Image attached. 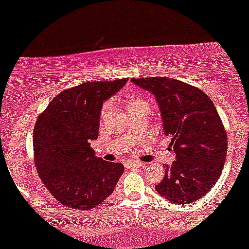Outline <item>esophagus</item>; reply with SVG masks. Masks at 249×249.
Segmentation results:
<instances>
[{
  "mask_svg": "<svg viewBox=\"0 0 249 249\" xmlns=\"http://www.w3.org/2000/svg\"><path fill=\"white\" fill-rule=\"evenodd\" d=\"M125 165L128 166V168H141V166H142V163L141 162H137V161H128L127 163H125Z\"/></svg>",
  "mask_w": 249,
  "mask_h": 249,
  "instance_id": "esophagus-1",
  "label": "esophagus"
}]
</instances>
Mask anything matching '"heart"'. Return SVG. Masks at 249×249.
Segmentation results:
<instances>
[{"label": "heart", "mask_w": 249, "mask_h": 249, "mask_svg": "<svg viewBox=\"0 0 249 249\" xmlns=\"http://www.w3.org/2000/svg\"><path fill=\"white\" fill-rule=\"evenodd\" d=\"M122 100H124L125 107H127V110H130V108L138 107V105L147 104L146 103V98L141 94H135V93L124 94V96H122ZM107 105H104L101 111V118H104V115L107 114Z\"/></svg>", "instance_id": "1"}]
</instances>
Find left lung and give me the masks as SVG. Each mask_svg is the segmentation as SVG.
Here are the masks:
<instances>
[{
    "mask_svg": "<svg viewBox=\"0 0 249 249\" xmlns=\"http://www.w3.org/2000/svg\"><path fill=\"white\" fill-rule=\"evenodd\" d=\"M158 102L165 136L176 161L164 165L156 193L176 204L202 198L215 185L228 151L227 132L215 105L205 93L168 77L131 79Z\"/></svg>",
    "mask_w": 249,
    "mask_h": 249,
    "instance_id": "8db88e82",
    "label": "left lung"
}]
</instances>
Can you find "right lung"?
<instances>
[{
	"label": "right lung",
	"instance_id": "right-lung-1",
	"mask_svg": "<svg viewBox=\"0 0 249 249\" xmlns=\"http://www.w3.org/2000/svg\"><path fill=\"white\" fill-rule=\"evenodd\" d=\"M128 81H89L63 90L47 105L34 129L37 172L47 190L70 209L91 210L113 193L121 163L96 158L102 105Z\"/></svg>",
	"mask_w": 249,
	"mask_h": 249
}]
</instances>
